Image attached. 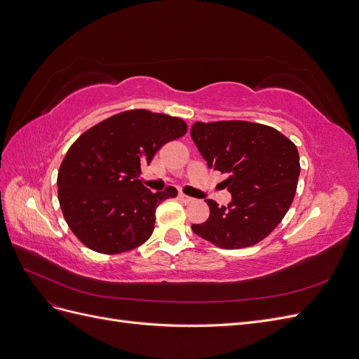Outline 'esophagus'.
Here are the masks:
<instances>
[{
	"label": "esophagus",
	"mask_w": 359,
	"mask_h": 359,
	"mask_svg": "<svg viewBox=\"0 0 359 359\" xmlns=\"http://www.w3.org/2000/svg\"><path fill=\"white\" fill-rule=\"evenodd\" d=\"M180 199H181L184 203H190V202H193V198L187 196V194H184V193H180Z\"/></svg>",
	"instance_id": "esophagus-1"
}]
</instances>
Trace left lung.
<instances>
[{"label":"left lung","mask_w":359,"mask_h":359,"mask_svg":"<svg viewBox=\"0 0 359 359\" xmlns=\"http://www.w3.org/2000/svg\"><path fill=\"white\" fill-rule=\"evenodd\" d=\"M190 135L210 169L226 173L222 182L232 201L219 206L206 199L208 220L193 232L220 248L262 241L283 220L299 177L295 144L278 130L248 121L194 123Z\"/></svg>","instance_id":"obj_1"}]
</instances>
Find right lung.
Returning <instances> with one entry per match:
<instances>
[{
    "mask_svg": "<svg viewBox=\"0 0 359 359\" xmlns=\"http://www.w3.org/2000/svg\"><path fill=\"white\" fill-rule=\"evenodd\" d=\"M181 118L133 109L82 133L58 170V201L72 232L88 248L118 255L144 244L154 231L156 208L175 187L149 191L140 168L186 135Z\"/></svg>",
    "mask_w": 359,
    "mask_h": 359,
    "instance_id": "1",
    "label": "right lung"
}]
</instances>
